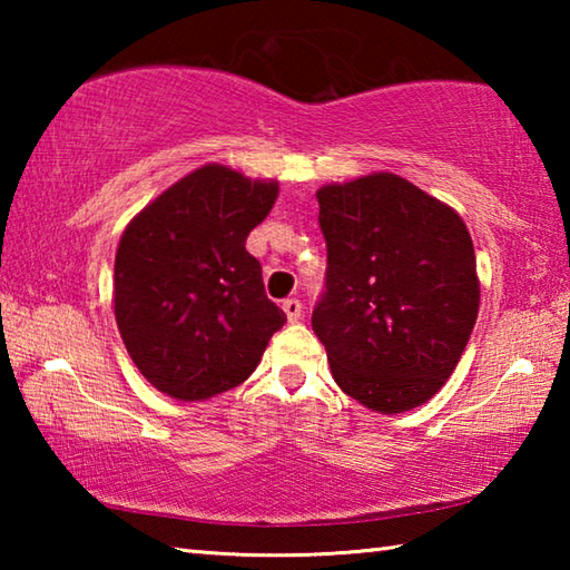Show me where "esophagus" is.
I'll return each instance as SVG.
<instances>
[{"label":"esophagus","instance_id":"esophagus-1","mask_svg":"<svg viewBox=\"0 0 570 570\" xmlns=\"http://www.w3.org/2000/svg\"><path fill=\"white\" fill-rule=\"evenodd\" d=\"M282 306L288 322H298V316H302V302H298V298H286Z\"/></svg>","mask_w":570,"mask_h":570}]
</instances>
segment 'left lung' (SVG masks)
<instances>
[{
    "label": "left lung",
    "mask_w": 570,
    "mask_h": 570,
    "mask_svg": "<svg viewBox=\"0 0 570 570\" xmlns=\"http://www.w3.org/2000/svg\"><path fill=\"white\" fill-rule=\"evenodd\" d=\"M326 292L312 314L344 394L382 414L435 397L480 308L470 230L455 208L394 173L316 190Z\"/></svg>",
    "instance_id": "1"
}]
</instances>
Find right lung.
<instances>
[{
  "label": "right lung",
  "instance_id": "right-lung-1",
  "mask_svg": "<svg viewBox=\"0 0 570 570\" xmlns=\"http://www.w3.org/2000/svg\"><path fill=\"white\" fill-rule=\"evenodd\" d=\"M278 180L208 163L173 183L122 230L115 322L158 392L204 402L250 377L286 314L264 292L246 238L274 208Z\"/></svg>",
  "mask_w": 570,
  "mask_h": 570
}]
</instances>
